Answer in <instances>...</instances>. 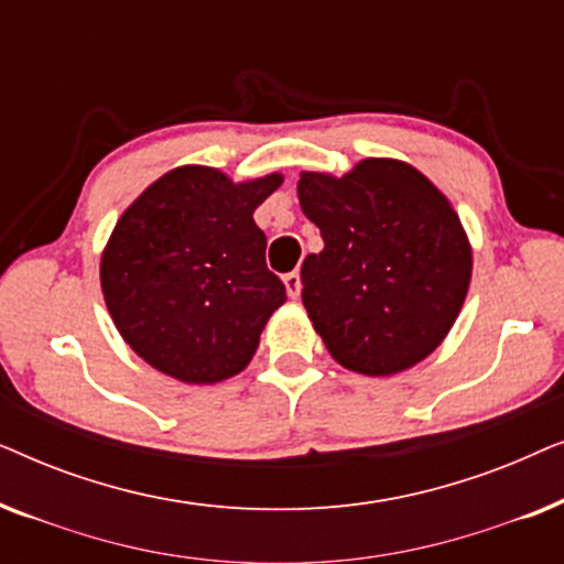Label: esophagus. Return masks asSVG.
<instances>
[{
	"mask_svg": "<svg viewBox=\"0 0 564 564\" xmlns=\"http://www.w3.org/2000/svg\"><path fill=\"white\" fill-rule=\"evenodd\" d=\"M284 288H288L290 297H300V290H303V280H300L297 269H295V272L284 274Z\"/></svg>",
	"mask_w": 564,
	"mask_h": 564,
	"instance_id": "1",
	"label": "esophagus"
}]
</instances>
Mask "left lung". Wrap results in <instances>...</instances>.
Returning a JSON list of instances; mask_svg holds the SVG:
<instances>
[{
	"instance_id": "left-lung-1",
	"label": "left lung",
	"mask_w": 564,
	"mask_h": 564,
	"mask_svg": "<svg viewBox=\"0 0 564 564\" xmlns=\"http://www.w3.org/2000/svg\"><path fill=\"white\" fill-rule=\"evenodd\" d=\"M297 197L323 236L300 280L330 357L369 377L426 359L473 276V246L449 199L398 159H365L344 176L303 172Z\"/></svg>"
}]
</instances>
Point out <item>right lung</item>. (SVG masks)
Segmentation results:
<instances>
[{
    "label": "right lung",
    "instance_id": "obj_1",
    "mask_svg": "<svg viewBox=\"0 0 564 564\" xmlns=\"http://www.w3.org/2000/svg\"><path fill=\"white\" fill-rule=\"evenodd\" d=\"M282 174L234 182L213 166H176L120 215L99 282L126 344L153 369L215 384L246 369L288 300L267 269L253 210Z\"/></svg>",
    "mask_w": 564,
    "mask_h": 564
}]
</instances>
